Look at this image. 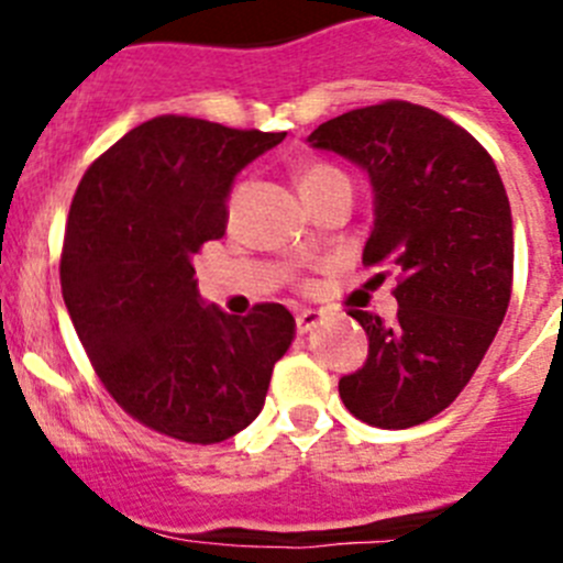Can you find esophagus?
Listing matches in <instances>:
<instances>
[{
    "instance_id": "obj_1",
    "label": "esophagus",
    "mask_w": 563,
    "mask_h": 563,
    "mask_svg": "<svg viewBox=\"0 0 563 563\" xmlns=\"http://www.w3.org/2000/svg\"><path fill=\"white\" fill-rule=\"evenodd\" d=\"M321 313H318V310H299L297 313V332L299 334H305V332H310V329H316L318 323H321Z\"/></svg>"
}]
</instances>
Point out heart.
<instances>
[{"mask_svg":"<svg viewBox=\"0 0 563 563\" xmlns=\"http://www.w3.org/2000/svg\"><path fill=\"white\" fill-rule=\"evenodd\" d=\"M334 176H340V172H338V168H332V166H308V168H305V172H302V176H299V187H302V196H305V192L316 190V187H321L323 181L334 179ZM240 192H242V190L234 192V198H231V203L240 201Z\"/></svg>","mask_w":563,"mask_h":563,"instance_id":"1","label":"heart"}]
</instances>
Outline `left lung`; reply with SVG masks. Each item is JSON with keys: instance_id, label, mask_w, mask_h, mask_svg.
<instances>
[{"instance_id": "obj_1", "label": "left lung", "mask_w": 563, "mask_h": 563, "mask_svg": "<svg viewBox=\"0 0 563 563\" xmlns=\"http://www.w3.org/2000/svg\"><path fill=\"white\" fill-rule=\"evenodd\" d=\"M308 144L367 174L373 229L362 261L397 275L395 321L349 313L371 349L340 378V397L376 428L428 422L471 382L509 308L512 209L496 163L460 124L406 100L329 119Z\"/></svg>"}]
</instances>
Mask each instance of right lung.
<instances>
[{"mask_svg":"<svg viewBox=\"0 0 563 563\" xmlns=\"http://www.w3.org/2000/svg\"><path fill=\"white\" fill-rule=\"evenodd\" d=\"M286 133L155 117L89 166L62 247V297L113 400L187 444L261 413L297 321L283 305L229 316L198 294L192 255L220 240L236 174Z\"/></svg>","mask_w":563,"mask_h":563,"instance_id":"obj_1","label":"right lung"}]
</instances>
